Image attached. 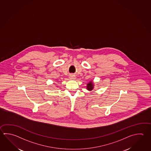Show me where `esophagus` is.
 <instances>
[{
	"label": "esophagus",
	"mask_w": 151,
	"mask_h": 151,
	"mask_svg": "<svg viewBox=\"0 0 151 151\" xmlns=\"http://www.w3.org/2000/svg\"><path fill=\"white\" fill-rule=\"evenodd\" d=\"M69 78H70V79H75V76L73 75V74H71L70 75V76H69Z\"/></svg>",
	"instance_id": "esophagus-1"
}]
</instances>
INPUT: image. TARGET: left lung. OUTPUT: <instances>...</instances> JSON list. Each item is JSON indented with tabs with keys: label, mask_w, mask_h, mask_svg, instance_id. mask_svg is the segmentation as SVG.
I'll return each instance as SVG.
<instances>
[{
	"label": "left lung",
	"mask_w": 151,
	"mask_h": 151,
	"mask_svg": "<svg viewBox=\"0 0 151 151\" xmlns=\"http://www.w3.org/2000/svg\"><path fill=\"white\" fill-rule=\"evenodd\" d=\"M93 88H94V84L92 82V81H90V82H88L86 86V88L88 91L92 90L93 89Z\"/></svg>",
	"instance_id": "8db88e82"
}]
</instances>
